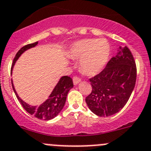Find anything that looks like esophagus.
Returning <instances> with one entry per match:
<instances>
[{
	"label": "esophagus",
	"mask_w": 151,
	"mask_h": 151,
	"mask_svg": "<svg viewBox=\"0 0 151 151\" xmlns=\"http://www.w3.org/2000/svg\"><path fill=\"white\" fill-rule=\"evenodd\" d=\"M80 81H81V79H80V77H77V76H75V77H73V83H74V85H77V84L79 83Z\"/></svg>",
	"instance_id": "obj_1"
}]
</instances>
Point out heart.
I'll return each mask as SVG.
<instances>
[{
    "label": "heart",
    "instance_id": "obj_1",
    "mask_svg": "<svg viewBox=\"0 0 151 151\" xmlns=\"http://www.w3.org/2000/svg\"><path fill=\"white\" fill-rule=\"evenodd\" d=\"M110 47L104 39H86L76 42L69 50L71 59H80V68L85 74L93 75L99 72L109 59Z\"/></svg>",
    "mask_w": 151,
    "mask_h": 151
}]
</instances>
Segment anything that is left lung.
<instances>
[{
    "instance_id": "1",
    "label": "left lung",
    "mask_w": 151,
    "mask_h": 151,
    "mask_svg": "<svg viewBox=\"0 0 151 151\" xmlns=\"http://www.w3.org/2000/svg\"><path fill=\"white\" fill-rule=\"evenodd\" d=\"M136 74L133 54L127 46L121 47L102 71L89 79L92 89L86 102L90 110L100 117L119 112L133 92Z\"/></svg>"
}]
</instances>
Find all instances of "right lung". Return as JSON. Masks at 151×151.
<instances>
[{
  "label": "right lung",
  "mask_w": 151,
  "mask_h": 151,
  "mask_svg": "<svg viewBox=\"0 0 151 151\" xmlns=\"http://www.w3.org/2000/svg\"><path fill=\"white\" fill-rule=\"evenodd\" d=\"M38 44V42H34L32 44H28L27 45L22 47L20 50L17 52L16 55H15V58H14L13 62H12V67H11V71L12 70L14 65H15V62L18 60V57L25 51V50H28L30 47H33ZM12 88H13L14 92L15 93L17 98L21 103L24 109L29 113L30 115H33L36 118H39V119H42V120H50L52 118H55L56 115H58L61 110L63 109V106H64L65 104L66 98H67V95L68 93L69 90L71 89L73 86L72 79L68 76H64L62 77L60 80L59 83L56 87L54 88L53 91L50 94L49 96L48 99L45 103L40 105L39 106H29V104H26L24 102L22 99H21L18 95H17L16 91H15V88L13 86V84L12 82Z\"/></svg>",
  "instance_id": "right-lung-1"
}]
</instances>
